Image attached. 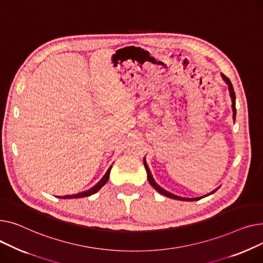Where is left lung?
I'll use <instances>...</instances> for the list:
<instances>
[{
    "label": "left lung",
    "instance_id": "8db88e82",
    "mask_svg": "<svg viewBox=\"0 0 263 263\" xmlns=\"http://www.w3.org/2000/svg\"><path fill=\"white\" fill-rule=\"evenodd\" d=\"M222 77H223V80L226 82V84L228 85V89H229L230 98H231V101H233V111H234V120H236V111H237V109H236V95H235V91H234V87H233V84H231V82L229 81V79H228L227 76H225L224 74H222ZM143 162H144V166H145L146 173H147V179H148V182L151 183V186H152V187H154V188H155V190H157V191H158L159 193H161L162 195H165V196H167V197H170V198L179 199V200H189V202H193V200H198V199H200V198H203V197H205V196H208V195H209V194H207V195H205V196L195 197V198H186V197H180V196L174 195L173 193H170L168 191H165L164 189H162L160 186H158V184L155 182V180H154V178H153V176H152V174H151L149 168H148V166H147V164H146V162H145V160H144V159H143ZM215 191H217V190H214L213 192H211V194H212V193H214Z\"/></svg>",
    "mask_w": 263,
    "mask_h": 263
}]
</instances>
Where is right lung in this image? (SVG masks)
Segmentation results:
<instances>
[{"label": "right lung", "instance_id": "obj_1", "mask_svg": "<svg viewBox=\"0 0 263 263\" xmlns=\"http://www.w3.org/2000/svg\"><path fill=\"white\" fill-rule=\"evenodd\" d=\"M110 170H111V166L108 168V171L106 172V174L104 175V177L96 184L95 187H92L91 189L85 191V192H82V193H77V194H74V195H66V196H61V198H79V197H86V196H89L91 194H95L96 192H98L104 184L108 181V178H109V174H110Z\"/></svg>", "mask_w": 263, "mask_h": 263}]
</instances>
